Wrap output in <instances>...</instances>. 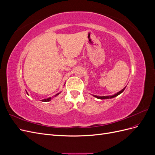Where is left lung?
<instances>
[{"instance_id": "left-lung-1", "label": "left lung", "mask_w": 155, "mask_h": 155, "mask_svg": "<svg viewBox=\"0 0 155 155\" xmlns=\"http://www.w3.org/2000/svg\"><path fill=\"white\" fill-rule=\"evenodd\" d=\"M125 87L124 88H123L122 90L121 91H120V92H117L116 94H114V95H112V96H96V95H93V96H94V97H97V98H98V99H101V100H104V99H110V98H113V97H116V96H118V95H120L121 93H122L123 92H124V91L125 90Z\"/></svg>"}]
</instances>
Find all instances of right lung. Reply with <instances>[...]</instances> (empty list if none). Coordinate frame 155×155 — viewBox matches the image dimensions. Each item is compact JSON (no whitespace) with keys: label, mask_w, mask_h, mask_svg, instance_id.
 Segmentation results:
<instances>
[{"label":"right lung","mask_w":155,"mask_h":155,"mask_svg":"<svg viewBox=\"0 0 155 155\" xmlns=\"http://www.w3.org/2000/svg\"><path fill=\"white\" fill-rule=\"evenodd\" d=\"M28 94V93H27ZM60 94V92H59V93H58V94H56L54 96V97H55V96H58L59 94ZM51 98L50 97H48V98H46V99H44V100H42V101H45V102H47V101H50V100H51Z\"/></svg>","instance_id":"1"}]
</instances>
